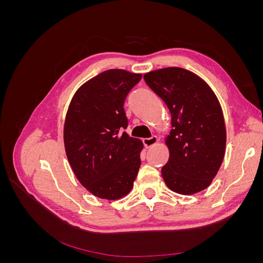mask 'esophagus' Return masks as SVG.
Masks as SVG:
<instances>
[{"label": "esophagus", "instance_id": "obj_1", "mask_svg": "<svg viewBox=\"0 0 263 263\" xmlns=\"http://www.w3.org/2000/svg\"><path fill=\"white\" fill-rule=\"evenodd\" d=\"M158 138H157V136H151L150 138H145L144 140H142V142H144V145H145V147L146 148H150L151 146H154V145H156L157 142H158Z\"/></svg>", "mask_w": 263, "mask_h": 263}]
</instances>
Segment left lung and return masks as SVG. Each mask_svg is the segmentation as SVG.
Instances as JSON below:
<instances>
[{"instance_id": "8db88e82", "label": "left lung", "mask_w": 263, "mask_h": 263, "mask_svg": "<svg viewBox=\"0 0 263 263\" xmlns=\"http://www.w3.org/2000/svg\"><path fill=\"white\" fill-rule=\"evenodd\" d=\"M144 79L171 114L173 128L165 138L170 156L161 169L166 186L183 195L209 187L226 148L224 115L216 95L200 77L182 68L155 70Z\"/></svg>"}]
</instances>
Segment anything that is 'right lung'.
Here are the masks:
<instances>
[{
    "mask_svg": "<svg viewBox=\"0 0 263 263\" xmlns=\"http://www.w3.org/2000/svg\"><path fill=\"white\" fill-rule=\"evenodd\" d=\"M141 74L110 69L79 87L66 115L63 140L77 179L93 195L118 200L130 192L142 142L124 132L127 94Z\"/></svg>",
    "mask_w": 263,
    "mask_h": 263,
    "instance_id": "1",
    "label": "right lung"
}]
</instances>
